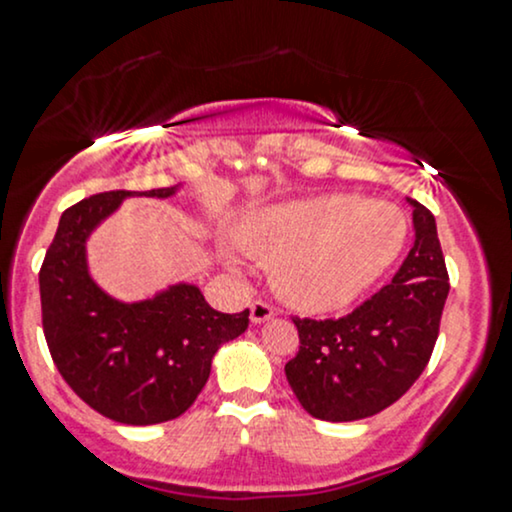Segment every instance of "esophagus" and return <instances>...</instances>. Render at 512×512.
<instances>
[{
    "mask_svg": "<svg viewBox=\"0 0 512 512\" xmlns=\"http://www.w3.org/2000/svg\"><path fill=\"white\" fill-rule=\"evenodd\" d=\"M276 315L274 305L267 303V300H255V303L250 305V319L255 324H262L267 322V319H272Z\"/></svg>",
    "mask_w": 512,
    "mask_h": 512,
    "instance_id": "1",
    "label": "esophagus"
}]
</instances>
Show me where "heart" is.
<instances>
[{
	"label": "heart",
	"instance_id": "1",
	"mask_svg": "<svg viewBox=\"0 0 512 512\" xmlns=\"http://www.w3.org/2000/svg\"><path fill=\"white\" fill-rule=\"evenodd\" d=\"M405 219L396 207L331 193L260 209L240 224V243L274 264V283L305 312H334L360 298L396 260Z\"/></svg>",
	"mask_w": 512,
	"mask_h": 512
}]
</instances>
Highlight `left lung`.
I'll return each instance as SVG.
<instances>
[{
	"label": "left lung",
	"mask_w": 512,
	"mask_h": 512,
	"mask_svg": "<svg viewBox=\"0 0 512 512\" xmlns=\"http://www.w3.org/2000/svg\"><path fill=\"white\" fill-rule=\"evenodd\" d=\"M410 205L415 243L389 286L346 317H293L300 350L286 362V379L317 420L377 415L420 379L432 357L451 283L434 214L417 200Z\"/></svg>",
	"instance_id": "1"
}]
</instances>
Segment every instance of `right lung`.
Masks as SVG:
<instances>
[{"instance_id": "right-lung-1", "label": "right lung", "mask_w": 512, "mask_h": 512, "mask_svg": "<svg viewBox=\"0 0 512 512\" xmlns=\"http://www.w3.org/2000/svg\"><path fill=\"white\" fill-rule=\"evenodd\" d=\"M174 190L85 197L61 214L40 269L42 329L59 374L92 410L133 427L183 415L205 389L219 346L250 324V310L217 312L190 283L128 305L90 279V231L126 197H169Z\"/></svg>"}]
</instances>
